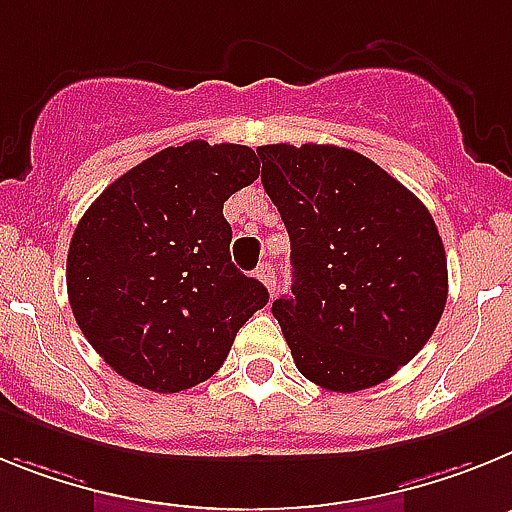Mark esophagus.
I'll return each instance as SVG.
<instances>
[{
    "instance_id": "34e87169",
    "label": "esophagus",
    "mask_w": 512,
    "mask_h": 512,
    "mask_svg": "<svg viewBox=\"0 0 512 512\" xmlns=\"http://www.w3.org/2000/svg\"><path fill=\"white\" fill-rule=\"evenodd\" d=\"M275 275H278V270H275L273 262H262L260 268H257V278L265 283V288H268L270 293L275 291Z\"/></svg>"
}]
</instances>
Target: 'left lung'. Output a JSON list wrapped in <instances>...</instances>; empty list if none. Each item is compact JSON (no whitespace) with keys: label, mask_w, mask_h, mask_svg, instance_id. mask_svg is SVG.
Instances as JSON below:
<instances>
[{"label":"left lung","mask_w":512,"mask_h":512,"mask_svg":"<svg viewBox=\"0 0 512 512\" xmlns=\"http://www.w3.org/2000/svg\"><path fill=\"white\" fill-rule=\"evenodd\" d=\"M291 237V296L273 301L293 363L327 391L391 379L430 340L448 299L446 250L417 195L332 144L257 149Z\"/></svg>","instance_id":"8db88e82"}]
</instances>
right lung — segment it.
Listing matches in <instances>:
<instances>
[{
  "label": "right lung",
  "mask_w": 512,
  "mask_h": 512,
  "mask_svg": "<svg viewBox=\"0 0 512 512\" xmlns=\"http://www.w3.org/2000/svg\"><path fill=\"white\" fill-rule=\"evenodd\" d=\"M260 175L250 146L188 141L121 175L87 208L66 257L82 335L115 373L159 394L211 379L268 288L229 255L224 201Z\"/></svg>",
  "instance_id": "right-lung-1"
}]
</instances>
